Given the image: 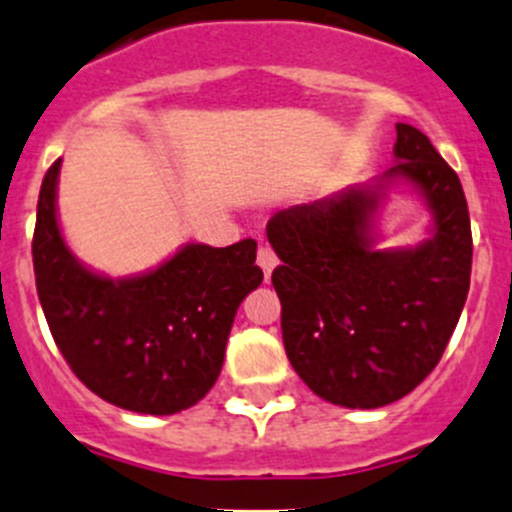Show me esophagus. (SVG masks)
Listing matches in <instances>:
<instances>
[{
    "mask_svg": "<svg viewBox=\"0 0 512 512\" xmlns=\"http://www.w3.org/2000/svg\"><path fill=\"white\" fill-rule=\"evenodd\" d=\"M257 265L262 267L265 277L270 280L272 270H275V265H277V255L270 245H260V250H257Z\"/></svg>",
    "mask_w": 512,
    "mask_h": 512,
    "instance_id": "1",
    "label": "esophagus"
}]
</instances>
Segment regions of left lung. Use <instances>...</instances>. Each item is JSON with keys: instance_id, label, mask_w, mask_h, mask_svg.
Listing matches in <instances>:
<instances>
[{"instance_id": "1", "label": "left lung", "mask_w": 512, "mask_h": 512, "mask_svg": "<svg viewBox=\"0 0 512 512\" xmlns=\"http://www.w3.org/2000/svg\"><path fill=\"white\" fill-rule=\"evenodd\" d=\"M395 157L372 190L350 187L267 222L282 260L272 285L287 357L312 393L342 408H382L418 388L468 297L473 232L458 175L410 124H398ZM398 176L424 192L436 232L415 251H372L366 217Z\"/></svg>"}]
</instances>
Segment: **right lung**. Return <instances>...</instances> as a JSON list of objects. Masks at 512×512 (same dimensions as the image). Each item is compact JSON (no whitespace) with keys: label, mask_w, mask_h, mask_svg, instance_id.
Listing matches in <instances>:
<instances>
[{"label":"right lung","mask_w":512,"mask_h":512,"mask_svg":"<svg viewBox=\"0 0 512 512\" xmlns=\"http://www.w3.org/2000/svg\"><path fill=\"white\" fill-rule=\"evenodd\" d=\"M59 162L42 180L32 237L37 295L59 352L94 395L117 408L145 415L192 408L220 375L237 307L262 282L257 242L187 245L132 280L94 275L59 235Z\"/></svg>","instance_id":"obj_1"}]
</instances>
